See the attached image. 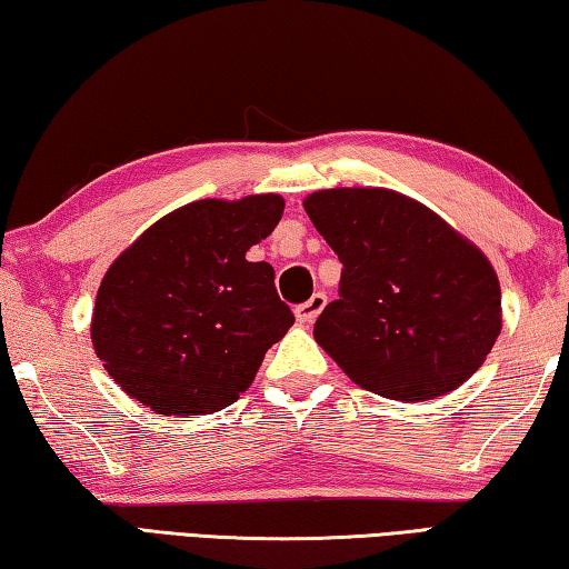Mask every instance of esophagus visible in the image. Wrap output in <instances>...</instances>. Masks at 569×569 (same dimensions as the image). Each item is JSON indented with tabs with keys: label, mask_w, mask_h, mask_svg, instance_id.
<instances>
[{
	"label": "esophagus",
	"mask_w": 569,
	"mask_h": 569,
	"mask_svg": "<svg viewBox=\"0 0 569 569\" xmlns=\"http://www.w3.org/2000/svg\"><path fill=\"white\" fill-rule=\"evenodd\" d=\"M323 306H326V296L323 293H313L306 303H301V306L296 308V319L301 321V323H313L316 316L323 311Z\"/></svg>",
	"instance_id": "obj_1"
}]
</instances>
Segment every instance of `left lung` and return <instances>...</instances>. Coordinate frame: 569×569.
Instances as JSON below:
<instances>
[{"label":"left lung","instance_id":"left-lung-1","mask_svg":"<svg viewBox=\"0 0 569 569\" xmlns=\"http://www.w3.org/2000/svg\"><path fill=\"white\" fill-rule=\"evenodd\" d=\"M303 208L343 263L313 326L353 383L397 401L461 387L502 331L492 263L435 210L387 188L316 190Z\"/></svg>","mask_w":569,"mask_h":569}]
</instances>
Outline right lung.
I'll return each mask as SVG.
<instances>
[{
	"label": "right lung",
	"mask_w": 569,
	"mask_h": 569,
	"mask_svg": "<svg viewBox=\"0 0 569 569\" xmlns=\"http://www.w3.org/2000/svg\"><path fill=\"white\" fill-rule=\"evenodd\" d=\"M283 198L196 200L122 250L92 311V346L128 397L166 417L233 403L293 313L271 263L246 253L273 233Z\"/></svg>",
	"instance_id": "add662e5"
}]
</instances>
